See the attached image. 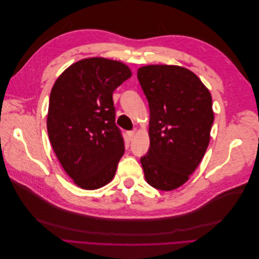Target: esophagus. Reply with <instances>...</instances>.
<instances>
[{
  "label": "esophagus",
  "mask_w": 259,
  "mask_h": 259,
  "mask_svg": "<svg viewBox=\"0 0 259 259\" xmlns=\"http://www.w3.org/2000/svg\"><path fill=\"white\" fill-rule=\"evenodd\" d=\"M136 133H137L136 131L128 132V133H127V136H128V138H130V139H133V138H134V137L136 136Z\"/></svg>",
  "instance_id": "1"
}]
</instances>
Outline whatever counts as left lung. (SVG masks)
<instances>
[{
    "label": "left lung",
    "instance_id": "left-lung-1",
    "mask_svg": "<svg viewBox=\"0 0 259 259\" xmlns=\"http://www.w3.org/2000/svg\"><path fill=\"white\" fill-rule=\"evenodd\" d=\"M150 109V147L140 162L147 183L170 191L198 167L214 122L208 89L189 69L149 65L137 71Z\"/></svg>",
    "mask_w": 259,
    "mask_h": 259
}]
</instances>
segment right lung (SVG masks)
I'll return each instance as SVG.
<instances>
[{
    "instance_id": "obj_1",
    "label": "right lung",
    "mask_w": 259,
    "mask_h": 259,
    "mask_svg": "<svg viewBox=\"0 0 259 259\" xmlns=\"http://www.w3.org/2000/svg\"><path fill=\"white\" fill-rule=\"evenodd\" d=\"M131 76L121 61L92 57L68 67L53 86L49 137L62 168L82 189H98L115 175L124 142L112 95Z\"/></svg>"
}]
</instances>
